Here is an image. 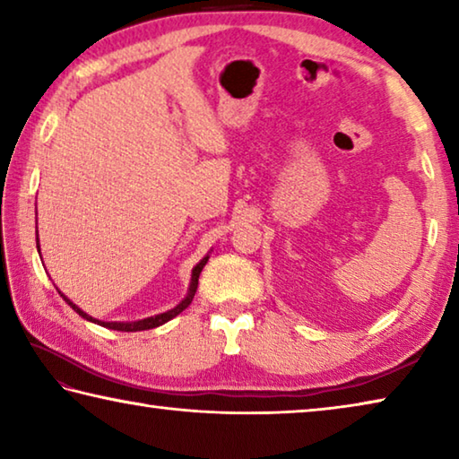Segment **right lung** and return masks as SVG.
<instances>
[{"instance_id":"right-lung-1","label":"right lung","mask_w":459,"mask_h":459,"mask_svg":"<svg viewBox=\"0 0 459 459\" xmlns=\"http://www.w3.org/2000/svg\"><path fill=\"white\" fill-rule=\"evenodd\" d=\"M36 247L40 248V245H38V238H36ZM206 263H208V255H206L204 259H202V261L198 263L196 267L192 269V281H190V290H188V295H186V298L180 301V304H178L174 309H168V312H164V314H158V316L145 317V320H139V322H100V320H95V317H92V316L84 314L79 306H74L73 301L68 299L65 293H60V291H58V293L62 295V299H65L66 304L74 309L76 314L82 316L84 320H89V322H95V324H99V325H103V328H108V330H117V332H139V330H152V328H158V325H161V324L169 322V320H172V317H176L178 314H182L184 309L192 304V299H194V293H196V290H198V277H200L202 269H204Z\"/></svg>"}]
</instances>
